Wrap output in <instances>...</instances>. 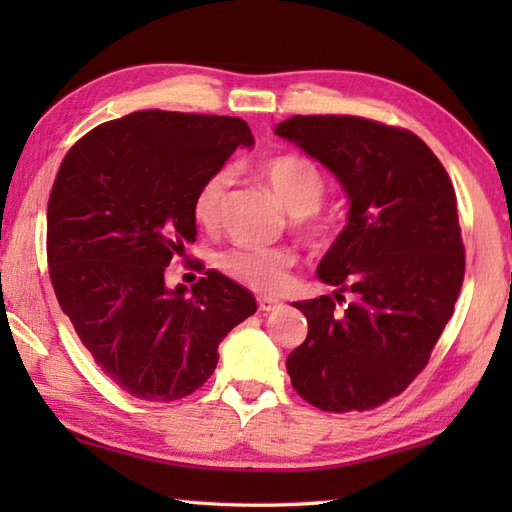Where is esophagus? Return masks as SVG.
<instances>
[{
  "label": "esophagus",
  "instance_id": "esophagus-1",
  "mask_svg": "<svg viewBox=\"0 0 512 512\" xmlns=\"http://www.w3.org/2000/svg\"><path fill=\"white\" fill-rule=\"evenodd\" d=\"M257 303H259V310H264V312H273V310H279L281 306H284V303L275 297H259Z\"/></svg>",
  "mask_w": 512,
  "mask_h": 512
}]
</instances>
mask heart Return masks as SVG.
Listing matches in <instances>:
<instances>
[{"instance_id": "obj_1", "label": "heart", "mask_w": 512, "mask_h": 512, "mask_svg": "<svg viewBox=\"0 0 512 512\" xmlns=\"http://www.w3.org/2000/svg\"><path fill=\"white\" fill-rule=\"evenodd\" d=\"M259 173L292 217H306L319 209L325 182L317 165L308 158L295 154L275 156L259 167ZM226 187V171H217L202 182L193 198V217L200 226H213L217 222ZM220 264L228 275L244 281L250 288L277 292L284 288L295 257L281 248H235L222 255Z\"/></svg>"}]
</instances>
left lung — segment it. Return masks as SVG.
<instances>
[{
    "label": "left lung",
    "instance_id": "8db88e82",
    "mask_svg": "<svg viewBox=\"0 0 512 512\" xmlns=\"http://www.w3.org/2000/svg\"><path fill=\"white\" fill-rule=\"evenodd\" d=\"M275 134L339 180L347 224L317 277L350 291L297 301L308 336L286 369L301 398L323 411H365L405 391L453 317L464 246L453 184L422 140L358 116H292Z\"/></svg>",
    "mask_w": 512,
    "mask_h": 512
}]
</instances>
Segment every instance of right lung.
<instances>
[{
  "label": "right lung",
  "mask_w": 512,
  "mask_h": 512,
  "mask_svg": "<svg viewBox=\"0 0 512 512\" xmlns=\"http://www.w3.org/2000/svg\"><path fill=\"white\" fill-rule=\"evenodd\" d=\"M253 145L237 116L147 110L94 127L63 158L48 202L52 288L127 394L189 396L213 374L224 336L255 314L253 292L217 270L191 290L165 281L195 242L202 182Z\"/></svg>",
  "instance_id": "1"
}]
</instances>
